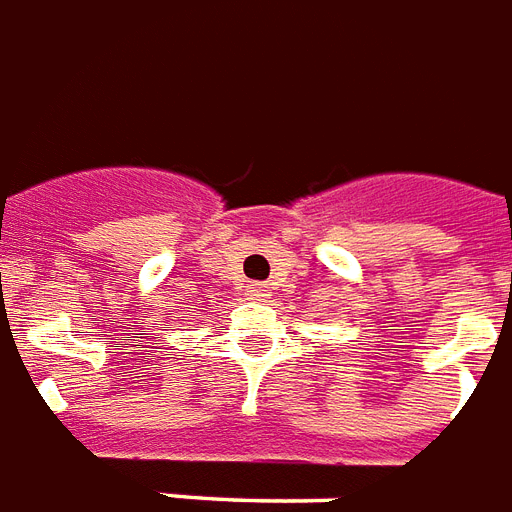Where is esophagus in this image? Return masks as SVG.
Masks as SVG:
<instances>
[{
  "instance_id": "obj_1",
  "label": "esophagus",
  "mask_w": 512,
  "mask_h": 512,
  "mask_svg": "<svg viewBox=\"0 0 512 512\" xmlns=\"http://www.w3.org/2000/svg\"><path fill=\"white\" fill-rule=\"evenodd\" d=\"M268 287L260 285V282H252V285H246V298H252V301H266Z\"/></svg>"
}]
</instances>
